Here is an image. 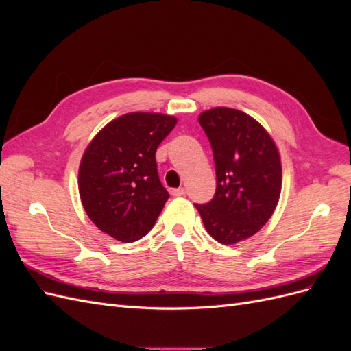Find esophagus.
<instances>
[{
	"instance_id": "obj_1",
	"label": "esophagus",
	"mask_w": 351,
	"mask_h": 351,
	"mask_svg": "<svg viewBox=\"0 0 351 351\" xmlns=\"http://www.w3.org/2000/svg\"><path fill=\"white\" fill-rule=\"evenodd\" d=\"M173 196H184L186 195V189L184 187H178V189H173L171 190Z\"/></svg>"
}]
</instances>
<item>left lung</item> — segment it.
Returning a JSON list of instances; mask_svg holds the SVG:
<instances>
[{
	"label": "left lung",
	"instance_id": "1",
	"mask_svg": "<svg viewBox=\"0 0 351 351\" xmlns=\"http://www.w3.org/2000/svg\"><path fill=\"white\" fill-rule=\"evenodd\" d=\"M199 124L214 152L217 192L208 204L195 206L212 239L236 244L256 234L278 205V147L261 123L234 108L200 112Z\"/></svg>",
	"mask_w": 351,
	"mask_h": 351
}]
</instances>
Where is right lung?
<instances>
[{
  "label": "right lung",
  "mask_w": 351,
  "mask_h": 351,
  "mask_svg": "<svg viewBox=\"0 0 351 351\" xmlns=\"http://www.w3.org/2000/svg\"><path fill=\"white\" fill-rule=\"evenodd\" d=\"M176 124L174 115L129 112L110 121L84 149L82 205L105 234L132 243L152 230L169 197L159 182L155 152Z\"/></svg>",
  "instance_id": "right-lung-1"
}]
</instances>
